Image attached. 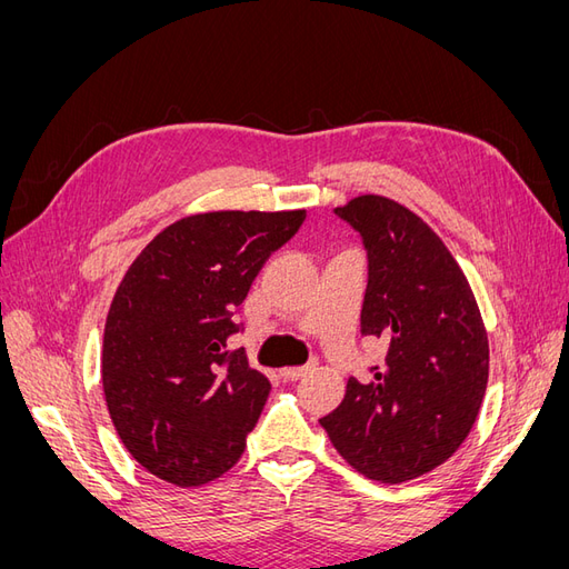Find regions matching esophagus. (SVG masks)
I'll return each mask as SVG.
<instances>
[{
	"mask_svg": "<svg viewBox=\"0 0 569 569\" xmlns=\"http://www.w3.org/2000/svg\"><path fill=\"white\" fill-rule=\"evenodd\" d=\"M313 368H316V363H306V366H299V368H284L282 377H284V380H289V382H295V380H301V377L311 372Z\"/></svg>",
	"mask_w": 569,
	"mask_h": 569,
	"instance_id": "34e87169",
	"label": "esophagus"
}]
</instances>
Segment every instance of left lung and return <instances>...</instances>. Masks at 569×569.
Masks as SVG:
<instances>
[{"mask_svg": "<svg viewBox=\"0 0 569 569\" xmlns=\"http://www.w3.org/2000/svg\"><path fill=\"white\" fill-rule=\"evenodd\" d=\"M335 213L363 239L360 332L387 343L366 385L320 420L370 479L399 485L449 460L470 435L489 380V339L472 289L437 232L406 206L363 194Z\"/></svg>", "mask_w": 569, "mask_h": 569, "instance_id": "1", "label": "left lung"}]
</instances>
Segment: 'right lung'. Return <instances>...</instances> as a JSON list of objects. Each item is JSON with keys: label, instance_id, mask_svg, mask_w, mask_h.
<instances>
[{"label": "right lung", "instance_id": "1", "mask_svg": "<svg viewBox=\"0 0 569 569\" xmlns=\"http://www.w3.org/2000/svg\"><path fill=\"white\" fill-rule=\"evenodd\" d=\"M306 211H216L182 218L142 249L104 327L101 382L120 441L144 470L201 487L242 458L270 393L249 368L239 306Z\"/></svg>", "mask_w": 569, "mask_h": 569}]
</instances>
